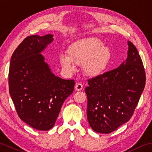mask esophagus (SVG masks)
Masks as SVG:
<instances>
[{"label": "esophagus", "mask_w": 152, "mask_h": 152, "mask_svg": "<svg viewBox=\"0 0 152 152\" xmlns=\"http://www.w3.org/2000/svg\"><path fill=\"white\" fill-rule=\"evenodd\" d=\"M83 89V86L80 83H77L75 86V90L77 91H80Z\"/></svg>", "instance_id": "34e87169"}]
</instances>
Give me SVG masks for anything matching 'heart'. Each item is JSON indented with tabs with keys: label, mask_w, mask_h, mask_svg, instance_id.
Segmentation results:
<instances>
[{
	"label": "heart",
	"mask_w": 152,
	"mask_h": 152,
	"mask_svg": "<svg viewBox=\"0 0 152 152\" xmlns=\"http://www.w3.org/2000/svg\"><path fill=\"white\" fill-rule=\"evenodd\" d=\"M68 54L60 56V64L68 70H73L74 64L80 65L89 76H96L106 70L111 60V51L98 38L88 37L71 44Z\"/></svg>",
	"instance_id": "b5f03b06"
}]
</instances>
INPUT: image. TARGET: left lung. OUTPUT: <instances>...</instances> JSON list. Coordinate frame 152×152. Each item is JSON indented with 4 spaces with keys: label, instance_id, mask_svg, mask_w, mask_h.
Instances as JSON below:
<instances>
[{
    "label": "left lung",
    "instance_id": "left-lung-1",
    "mask_svg": "<svg viewBox=\"0 0 152 152\" xmlns=\"http://www.w3.org/2000/svg\"><path fill=\"white\" fill-rule=\"evenodd\" d=\"M128 57L119 67L88 80L87 118L94 131L109 134L129 120L145 84L137 49L128 41Z\"/></svg>",
    "mask_w": 152,
    "mask_h": 152
}]
</instances>
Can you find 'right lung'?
I'll return each instance as SVG.
<instances>
[{
    "instance_id": "right-lung-1",
    "label": "right lung",
    "mask_w": 152,
    "mask_h": 152,
    "mask_svg": "<svg viewBox=\"0 0 152 152\" xmlns=\"http://www.w3.org/2000/svg\"><path fill=\"white\" fill-rule=\"evenodd\" d=\"M53 35L29 36L18 45L10 59L9 93L19 118L38 130L54 126L64 100L75 82L52 72L41 52L53 41Z\"/></svg>"
}]
</instances>
